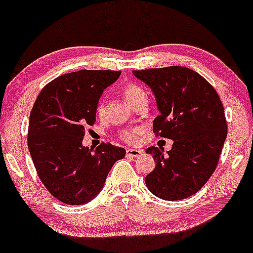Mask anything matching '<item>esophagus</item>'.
Returning <instances> with one entry per match:
<instances>
[{"instance_id": "1", "label": "esophagus", "mask_w": 253, "mask_h": 253, "mask_svg": "<svg viewBox=\"0 0 253 253\" xmlns=\"http://www.w3.org/2000/svg\"><path fill=\"white\" fill-rule=\"evenodd\" d=\"M142 153H144V151L142 150H132V148H127L126 150V156L127 157H131V158L140 157Z\"/></svg>"}]
</instances>
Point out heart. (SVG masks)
<instances>
[{"label":"heart","instance_id":"1","mask_svg":"<svg viewBox=\"0 0 253 253\" xmlns=\"http://www.w3.org/2000/svg\"><path fill=\"white\" fill-rule=\"evenodd\" d=\"M123 95L124 97H126V102L129 103L131 107L132 106H135V103L139 102L140 100L147 97L144 88L140 86V85L135 84V83H127L123 88ZM103 107H105L103 103H98L97 108H96L97 114H102ZM139 134H140V129H137V127H131V129H126L119 131L118 136L119 139L127 142V144H134V142H136Z\"/></svg>","mask_w":253,"mask_h":253}]
</instances>
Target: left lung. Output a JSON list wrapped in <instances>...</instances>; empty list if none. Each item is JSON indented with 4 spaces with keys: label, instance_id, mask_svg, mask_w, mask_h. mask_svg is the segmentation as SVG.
<instances>
[{
    "label": "left lung",
    "instance_id": "obj_1",
    "mask_svg": "<svg viewBox=\"0 0 253 253\" xmlns=\"http://www.w3.org/2000/svg\"><path fill=\"white\" fill-rule=\"evenodd\" d=\"M155 93L156 135L173 140L170 151L146 148L156 167L145 178L153 195L178 201L196 194L215 170L226 139L225 116L214 87L186 67L134 70Z\"/></svg>",
    "mask_w": 253,
    "mask_h": 253
}]
</instances>
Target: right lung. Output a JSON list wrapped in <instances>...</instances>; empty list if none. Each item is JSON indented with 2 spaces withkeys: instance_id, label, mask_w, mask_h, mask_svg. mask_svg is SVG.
<instances>
[{
  "instance_id": "obj_1",
  "label": "right lung",
  "mask_w": 253,
  "mask_h": 253,
  "mask_svg": "<svg viewBox=\"0 0 253 253\" xmlns=\"http://www.w3.org/2000/svg\"><path fill=\"white\" fill-rule=\"evenodd\" d=\"M121 75L116 70H78L48 83L31 109L28 147L38 175L52 196L67 205L90 202L105 185L123 147L83 146L85 127L96 121L103 90Z\"/></svg>"
}]
</instances>
